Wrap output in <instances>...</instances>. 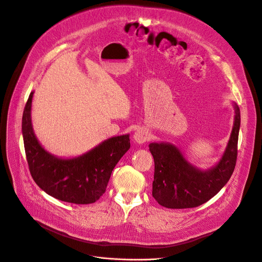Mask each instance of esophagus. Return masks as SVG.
Segmentation results:
<instances>
[{"label": "esophagus", "mask_w": 262, "mask_h": 262, "mask_svg": "<svg viewBox=\"0 0 262 262\" xmlns=\"http://www.w3.org/2000/svg\"><path fill=\"white\" fill-rule=\"evenodd\" d=\"M149 138H150V137H149L148 132H147L145 128H143V127L138 128V129L135 132V134H134V140H135L137 143H139V144L145 143L146 141L149 140Z\"/></svg>", "instance_id": "34e87169"}]
</instances>
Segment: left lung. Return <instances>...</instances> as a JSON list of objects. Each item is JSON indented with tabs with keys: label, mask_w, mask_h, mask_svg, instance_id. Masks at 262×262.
<instances>
[{
	"label": "left lung",
	"mask_w": 262,
	"mask_h": 262,
	"mask_svg": "<svg viewBox=\"0 0 262 262\" xmlns=\"http://www.w3.org/2000/svg\"><path fill=\"white\" fill-rule=\"evenodd\" d=\"M240 110L235 104L234 126L220 161L207 170L191 165L178 147L170 143H150L155 161L152 197L167 208L199 206L213 198L228 183L237 161Z\"/></svg>",
	"instance_id": "8db88e82"
}]
</instances>
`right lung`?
<instances>
[{
    "mask_svg": "<svg viewBox=\"0 0 262 262\" xmlns=\"http://www.w3.org/2000/svg\"><path fill=\"white\" fill-rule=\"evenodd\" d=\"M33 92L24 108L22 133L31 177L44 191L58 200L90 204L106 190L112 171L129 149V135L107 139L92 150L73 159H61L46 151L33 133L31 102Z\"/></svg>",
    "mask_w": 262,
    "mask_h": 262,
    "instance_id": "1",
    "label": "right lung"
}]
</instances>
